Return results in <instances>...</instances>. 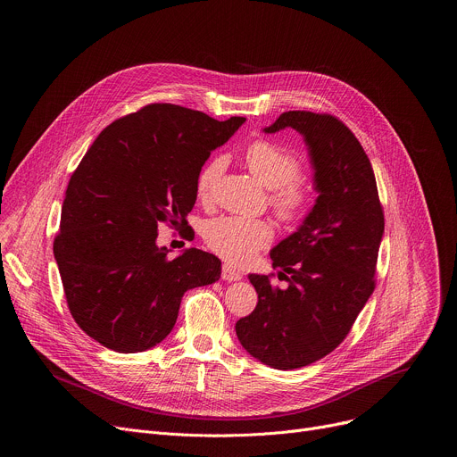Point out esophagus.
<instances>
[{"label":"esophagus","mask_w":457,"mask_h":457,"mask_svg":"<svg viewBox=\"0 0 457 457\" xmlns=\"http://www.w3.org/2000/svg\"><path fill=\"white\" fill-rule=\"evenodd\" d=\"M240 278H242V273H238L233 266H228V264L222 266V280L235 282V280H240Z\"/></svg>","instance_id":"1"}]
</instances>
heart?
I'll return each mask as SVG.
<instances>
[{"instance_id":"obj_1","label":"heart","mask_w":457,"mask_h":457,"mask_svg":"<svg viewBox=\"0 0 457 457\" xmlns=\"http://www.w3.org/2000/svg\"><path fill=\"white\" fill-rule=\"evenodd\" d=\"M244 159L251 173L270 187V208L284 224L300 222L311 206V191L300 179L302 162L284 145L268 139L253 141ZM226 168V157H212L197 175V195L212 201ZM273 228L262 219L217 217L206 222L203 237L206 245L233 266L249 264L253 256L273 242Z\"/></svg>"}]
</instances>
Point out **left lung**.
Masks as SVG:
<instances>
[{
    "instance_id": "8db88e82",
    "label": "left lung",
    "mask_w": 457,
    "mask_h": 457,
    "mask_svg": "<svg viewBox=\"0 0 457 457\" xmlns=\"http://www.w3.org/2000/svg\"><path fill=\"white\" fill-rule=\"evenodd\" d=\"M295 128L305 137L318 199L303 224L271 251L273 275H249L258 302L235 323L242 347L275 369L305 367L333 353L376 286L385 219L370 161L331 113L284 112L268 134Z\"/></svg>"
}]
</instances>
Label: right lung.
I'll return each instance as SVG.
<instances>
[{"label":"right lung","instance_id":"obj_1","mask_svg":"<svg viewBox=\"0 0 457 457\" xmlns=\"http://www.w3.org/2000/svg\"><path fill=\"white\" fill-rule=\"evenodd\" d=\"M245 117L152 103L97 136L64 193L54 256L79 328L115 353L162 342L187 289L220 278V260L186 249L170 260L159 226L189 233L197 175Z\"/></svg>","mask_w":457,"mask_h":457}]
</instances>
